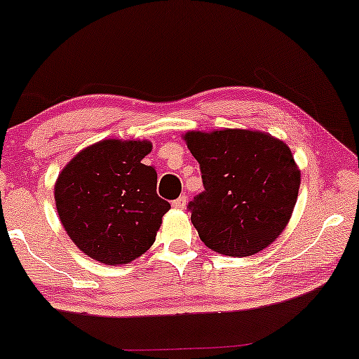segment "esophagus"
<instances>
[{
  "instance_id": "esophagus-1",
  "label": "esophagus",
  "mask_w": 359,
  "mask_h": 359,
  "mask_svg": "<svg viewBox=\"0 0 359 359\" xmlns=\"http://www.w3.org/2000/svg\"><path fill=\"white\" fill-rule=\"evenodd\" d=\"M172 205H174L175 209H185V205H187V197L180 196L179 198H175V201L172 202Z\"/></svg>"
}]
</instances>
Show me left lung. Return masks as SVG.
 I'll list each match as a JSON object with an SVG mask.
<instances>
[{
    "instance_id": "1",
    "label": "left lung",
    "mask_w": 359,
    "mask_h": 359,
    "mask_svg": "<svg viewBox=\"0 0 359 359\" xmlns=\"http://www.w3.org/2000/svg\"><path fill=\"white\" fill-rule=\"evenodd\" d=\"M184 138L204 184L189 204L202 243L231 257L252 256L274 243L301 184L289 147L269 133L241 128L187 132Z\"/></svg>"
}]
</instances>
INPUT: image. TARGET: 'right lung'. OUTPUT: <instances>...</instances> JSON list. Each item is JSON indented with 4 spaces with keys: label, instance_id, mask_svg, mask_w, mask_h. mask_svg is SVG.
<instances>
[{
    "label": "right lung",
    "instance_id": "add662e5",
    "mask_svg": "<svg viewBox=\"0 0 359 359\" xmlns=\"http://www.w3.org/2000/svg\"><path fill=\"white\" fill-rule=\"evenodd\" d=\"M149 140H102L60 172L55 204L81 252L103 264H128L155 243L170 204L157 196V172L142 163Z\"/></svg>",
    "mask_w": 359,
    "mask_h": 359
}]
</instances>
